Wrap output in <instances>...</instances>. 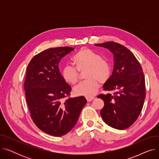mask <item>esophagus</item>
Masks as SVG:
<instances>
[{"mask_svg": "<svg viewBox=\"0 0 159 159\" xmlns=\"http://www.w3.org/2000/svg\"><path fill=\"white\" fill-rule=\"evenodd\" d=\"M95 98V97H86V100H87V101L88 102H90V101H92V100H93Z\"/></svg>", "mask_w": 159, "mask_h": 159, "instance_id": "obj_1", "label": "esophagus"}]
</instances>
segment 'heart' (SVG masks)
Returning <instances> with one entry per match:
<instances>
[{
  "mask_svg": "<svg viewBox=\"0 0 159 159\" xmlns=\"http://www.w3.org/2000/svg\"><path fill=\"white\" fill-rule=\"evenodd\" d=\"M72 62L79 71L86 70L84 77L87 79L74 88V93L76 95L88 97L93 96L99 88V82L104 84L111 76L110 63L90 49L84 48L80 49L72 57ZM76 70L69 65L62 68L61 75L66 83L75 85L78 82L79 74Z\"/></svg>",
  "mask_w": 159,
  "mask_h": 159,
  "instance_id": "b5f03b06",
  "label": "heart"
}]
</instances>
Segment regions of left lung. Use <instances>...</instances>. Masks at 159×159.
I'll return each instance as SVG.
<instances>
[{
  "instance_id": "left-lung-1",
  "label": "left lung",
  "mask_w": 159,
  "mask_h": 159,
  "mask_svg": "<svg viewBox=\"0 0 159 159\" xmlns=\"http://www.w3.org/2000/svg\"><path fill=\"white\" fill-rule=\"evenodd\" d=\"M95 45L109 49L114 58L112 75L103 88L104 91L115 92L97 96L104 101L101 116L108 126L125 129L137 120L144 105L146 89L143 68L135 55L119 43L107 42Z\"/></svg>"
}]
</instances>
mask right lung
<instances>
[{
	"mask_svg": "<svg viewBox=\"0 0 159 159\" xmlns=\"http://www.w3.org/2000/svg\"><path fill=\"white\" fill-rule=\"evenodd\" d=\"M74 50L58 47L44 50L32 58L24 84L29 110L36 126L55 137L68 133L76 124L87 101L70 98L71 87L58 68L61 58Z\"/></svg>",
	"mask_w": 159,
	"mask_h": 159,
	"instance_id": "1",
	"label": "right lung"
}]
</instances>
